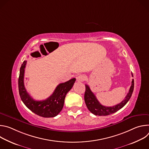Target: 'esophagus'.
<instances>
[{
	"mask_svg": "<svg viewBox=\"0 0 149 149\" xmlns=\"http://www.w3.org/2000/svg\"><path fill=\"white\" fill-rule=\"evenodd\" d=\"M85 79H86V77H85V76L84 75H80L78 77H77V82H83L84 81H85Z\"/></svg>",
	"mask_w": 149,
	"mask_h": 149,
	"instance_id": "34e87169",
	"label": "esophagus"
}]
</instances>
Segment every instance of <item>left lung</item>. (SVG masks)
I'll list each match as a JSON object with an SVG mask.
<instances>
[{
    "label": "left lung",
    "instance_id": "obj_1",
    "mask_svg": "<svg viewBox=\"0 0 149 149\" xmlns=\"http://www.w3.org/2000/svg\"><path fill=\"white\" fill-rule=\"evenodd\" d=\"M132 75L133 76L132 73ZM85 86H86V91H85L84 94V100L89 111L95 116H105L117 112L123 108L129 101L132 97L134 90V79H132V86L125 98L120 103L114 105L113 107H105V106L101 105L97 99L95 95L91 91L88 85L86 84Z\"/></svg>",
    "mask_w": 149,
    "mask_h": 149
}]
</instances>
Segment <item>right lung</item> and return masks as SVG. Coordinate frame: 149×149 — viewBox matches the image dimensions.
Instances as JSON below:
<instances>
[{"label":"right lung","mask_w":149,"mask_h":149,"mask_svg":"<svg viewBox=\"0 0 149 149\" xmlns=\"http://www.w3.org/2000/svg\"><path fill=\"white\" fill-rule=\"evenodd\" d=\"M26 61H24L20 68L18 79V88L21 100L26 107L35 114L43 117H54L62 110L65 96L72 88L75 78L59 84L53 94L48 98L42 101H36L27 93L24 86L25 68Z\"/></svg>","instance_id":"1"}]
</instances>
